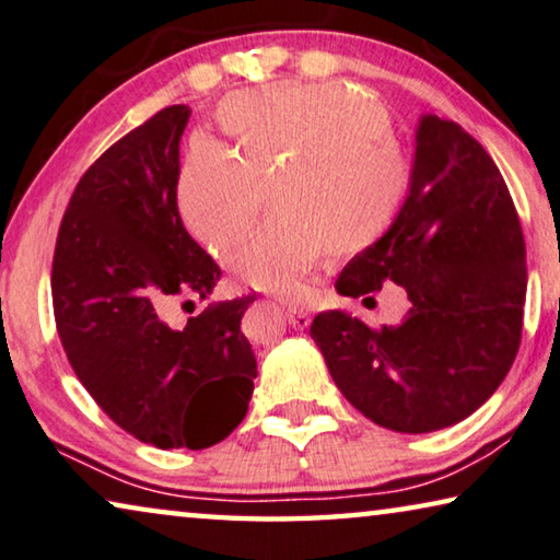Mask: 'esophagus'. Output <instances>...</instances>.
Returning <instances> with one entry per match:
<instances>
[{
    "label": "esophagus",
    "instance_id": "obj_1",
    "mask_svg": "<svg viewBox=\"0 0 560 560\" xmlns=\"http://www.w3.org/2000/svg\"><path fill=\"white\" fill-rule=\"evenodd\" d=\"M285 317L292 328H298V330H303L310 325V310L303 305H285Z\"/></svg>",
    "mask_w": 560,
    "mask_h": 560
}]
</instances>
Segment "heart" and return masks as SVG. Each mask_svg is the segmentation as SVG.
<instances>
[{
	"label": "heart",
	"mask_w": 560,
	"mask_h": 560,
	"mask_svg": "<svg viewBox=\"0 0 560 560\" xmlns=\"http://www.w3.org/2000/svg\"><path fill=\"white\" fill-rule=\"evenodd\" d=\"M218 122L235 150L200 137L179 167L175 200L197 243L225 247L262 205V183L280 170L265 218L225 255L247 285L298 292L328 253L350 255L388 235L406 208L410 165L393 140L388 112L340 84L288 82L237 92Z\"/></svg>",
	"instance_id": "heart-1"
}]
</instances>
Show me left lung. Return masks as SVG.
Here are the masks:
<instances>
[{
  "mask_svg": "<svg viewBox=\"0 0 560 560\" xmlns=\"http://www.w3.org/2000/svg\"><path fill=\"white\" fill-rule=\"evenodd\" d=\"M408 292L398 325L368 328L346 310L310 325L335 385L373 423L433 433L468 418L515 360L526 303V243L503 175L451 119L423 115L410 192L381 243L342 268L335 290Z\"/></svg>",
  "mask_w": 560,
  "mask_h": 560,
  "instance_id": "obj_1",
  "label": "left lung"
}]
</instances>
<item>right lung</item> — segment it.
I'll return each mask as SVG.
<instances>
[{
	"label": "right lung",
	"mask_w": 560,
	"mask_h": 560,
	"mask_svg": "<svg viewBox=\"0 0 560 560\" xmlns=\"http://www.w3.org/2000/svg\"><path fill=\"white\" fill-rule=\"evenodd\" d=\"M187 119V105L160 109L84 172L51 260V305L74 375L119 428L162 451L225 441L257 377L240 332L250 295L205 307L183 330L160 317L167 298L205 300L220 280L177 212Z\"/></svg>",
	"instance_id": "obj_1"
}]
</instances>
